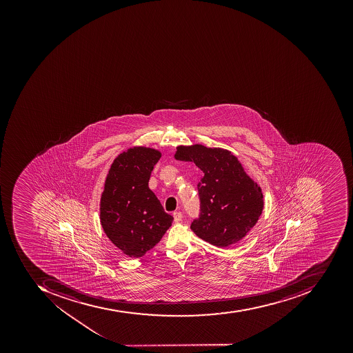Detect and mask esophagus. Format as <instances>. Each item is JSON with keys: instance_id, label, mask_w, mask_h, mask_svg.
<instances>
[{"instance_id": "esophagus-1", "label": "esophagus", "mask_w": 353, "mask_h": 353, "mask_svg": "<svg viewBox=\"0 0 353 353\" xmlns=\"http://www.w3.org/2000/svg\"><path fill=\"white\" fill-rule=\"evenodd\" d=\"M173 216L175 223H179V221H181V219H183V213H181V212H175Z\"/></svg>"}]
</instances>
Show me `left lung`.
<instances>
[{
    "label": "left lung",
    "instance_id": "obj_1",
    "mask_svg": "<svg viewBox=\"0 0 353 353\" xmlns=\"http://www.w3.org/2000/svg\"><path fill=\"white\" fill-rule=\"evenodd\" d=\"M176 149V160L193 162L204 173L198 185L200 218L191 223V230L217 248L240 242L263 213L260 185L227 149L200 143L178 145Z\"/></svg>",
    "mask_w": 353,
    "mask_h": 353
}]
</instances>
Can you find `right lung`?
I'll return each instance as SVG.
<instances>
[{
	"instance_id": "add662e5",
	"label": "right lung",
	"mask_w": 353,
	"mask_h": 353,
	"mask_svg": "<svg viewBox=\"0 0 353 353\" xmlns=\"http://www.w3.org/2000/svg\"><path fill=\"white\" fill-rule=\"evenodd\" d=\"M161 155L153 148H130L114 159L105 177L100 223L128 257H141L154 248L174 220L148 185Z\"/></svg>"
}]
</instances>
